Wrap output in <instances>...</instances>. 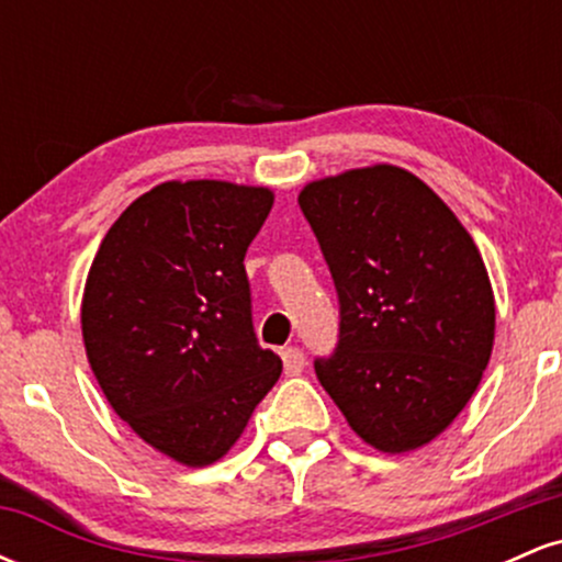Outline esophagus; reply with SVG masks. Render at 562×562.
Here are the masks:
<instances>
[{"label": "esophagus", "mask_w": 562, "mask_h": 562, "mask_svg": "<svg viewBox=\"0 0 562 562\" xmlns=\"http://www.w3.org/2000/svg\"><path fill=\"white\" fill-rule=\"evenodd\" d=\"M282 364H285L288 375H299L303 367H306V357H303L301 348L288 346V348H282Z\"/></svg>", "instance_id": "34e87169"}]
</instances>
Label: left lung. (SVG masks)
<instances>
[{"instance_id":"1","label":"left lung","mask_w":562,"mask_h":562,"mask_svg":"<svg viewBox=\"0 0 562 562\" xmlns=\"http://www.w3.org/2000/svg\"><path fill=\"white\" fill-rule=\"evenodd\" d=\"M299 205L340 303L322 389L362 441L420 449L465 409L492 359L496 306L486 263L454 211L391 164L308 182Z\"/></svg>"}]
</instances>
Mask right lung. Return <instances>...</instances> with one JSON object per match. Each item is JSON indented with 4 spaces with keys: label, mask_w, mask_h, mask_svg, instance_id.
<instances>
[{
    "label": "right lung",
    "mask_w": 562,
    "mask_h": 562,
    "mask_svg": "<svg viewBox=\"0 0 562 562\" xmlns=\"http://www.w3.org/2000/svg\"><path fill=\"white\" fill-rule=\"evenodd\" d=\"M272 203L269 187L164 182L115 218L89 267L81 335L97 383L187 468L222 460L282 372L256 340L243 263Z\"/></svg>",
    "instance_id": "obj_1"
}]
</instances>
